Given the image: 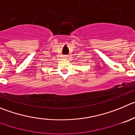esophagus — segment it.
Masks as SVG:
<instances>
[{
  "instance_id": "34e87169",
  "label": "esophagus",
  "mask_w": 135,
  "mask_h": 135,
  "mask_svg": "<svg viewBox=\"0 0 135 135\" xmlns=\"http://www.w3.org/2000/svg\"><path fill=\"white\" fill-rule=\"evenodd\" d=\"M67 57H68L67 55H64V56H63L64 59H67Z\"/></svg>"
}]
</instances>
